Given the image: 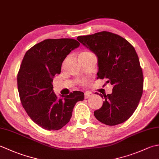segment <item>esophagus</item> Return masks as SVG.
<instances>
[{
    "mask_svg": "<svg viewBox=\"0 0 159 159\" xmlns=\"http://www.w3.org/2000/svg\"><path fill=\"white\" fill-rule=\"evenodd\" d=\"M84 96H85V98H89L92 96V93L91 92H85V94H84Z\"/></svg>",
    "mask_w": 159,
    "mask_h": 159,
    "instance_id": "34e87169",
    "label": "esophagus"
}]
</instances>
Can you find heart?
I'll use <instances>...</instances> for the list:
<instances>
[{"mask_svg": "<svg viewBox=\"0 0 159 159\" xmlns=\"http://www.w3.org/2000/svg\"><path fill=\"white\" fill-rule=\"evenodd\" d=\"M88 53H91V52H82L80 54V55H85V54H88ZM87 83V79H84V80H83L82 81H81L82 85H86Z\"/></svg>", "mask_w": 159, "mask_h": 159, "instance_id": "1", "label": "heart"}]
</instances>
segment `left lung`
I'll return each instance as SVG.
<instances>
[{"mask_svg":"<svg viewBox=\"0 0 159 159\" xmlns=\"http://www.w3.org/2000/svg\"><path fill=\"white\" fill-rule=\"evenodd\" d=\"M77 39L98 57L97 79L105 78L113 86L112 93L104 95L105 100L94 116L109 126L124 122L136 110L143 93V75L135 49L126 39L108 31Z\"/></svg>","mask_w":159,"mask_h":159,"instance_id":"left-lung-1","label":"left lung"}]
</instances>
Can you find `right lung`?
Returning <instances> with one entry per match:
<instances>
[{
  "label": "right lung",
  "instance_id": "right-lung-1",
  "mask_svg": "<svg viewBox=\"0 0 159 159\" xmlns=\"http://www.w3.org/2000/svg\"><path fill=\"white\" fill-rule=\"evenodd\" d=\"M79 46L74 39H47L28 50L22 59L17 77L20 99L30 118L44 129L57 130L66 125L74 105L85 98L74 91L57 99L52 84L63 60Z\"/></svg>",
  "mask_w": 159,
  "mask_h": 159
}]
</instances>
